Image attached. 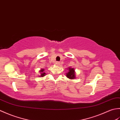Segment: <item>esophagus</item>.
<instances>
[{
    "label": "esophagus",
    "mask_w": 120,
    "mask_h": 120,
    "mask_svg": "<svg viewBox=\"0 0 120 120\" xmlns=\"http://www.w3.org/2000/svg\"><path fill=\"white\" fill-rule=\"evenodd\" d=\"M56 65H57V66H60V62H57L56 63Z\"/></svg>",
    "instance_id": "34e87169"
}]
</instances>
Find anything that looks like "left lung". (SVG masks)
I'll use <instances>...</instances> for the list:
<instances>
[{"label":"left lung","mask_w":120,"mask_h":120,"mask_svg":"<svg viewBox=\"0 0 120 120\" xmlns=\"http://www.w3.org/2000/svg\"><path fill=\"white\" fill-rule=\"evenodd\" d=\"M67 70H68V72L66 73L67 78L71 79H76L75 71L74 68L69 67L67 69Z\"/></svg>","instance_id":"left-lung-1"}]
</instances>
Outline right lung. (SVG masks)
<instances>
[{
    "label": "right lung",
    "mask_w": 120,
    "mask_h": 120,
    "mask_svg": "<svg viewBox=\"0 0 120 120\" xmlns=\"http://www.w3.org/2000/svg\"><path fill=\"white\" fill-rule=\"evenodd\" d=\"M45 69L44 68H42V69H41V70H40L39 71L40 74H41V75H39V77H44V76H45V75H46V73L45 72Z\"/></svg>",
    "instance_id": "right-lung-1"
}]
</instances>
